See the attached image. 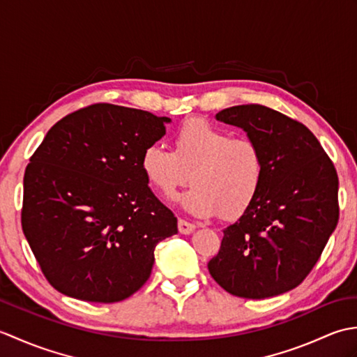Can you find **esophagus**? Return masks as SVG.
Segmentation results:
<instances>
[{"label": "esophagus", "mask_w": 357, "mask_h": 357, "mask_svg": "<svg viewBox=\"0 0 357 357\" xmlns=\"http://www.w3.org/2000/svg\"><path fill=\"white\" fill-rule=\"evenodd\" d=\"M195 229H196L195 224L187 222V221H184V219H179V221H178V230H179V233L190 234V233L195 231Z\"/></svg>", "instance_id": "esophagus-1"}]
</instances>
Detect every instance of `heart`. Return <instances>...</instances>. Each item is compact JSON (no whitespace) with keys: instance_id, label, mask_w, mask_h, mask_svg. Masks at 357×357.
Wrapping results in <instances>:
<instances>
[{"instance_id":"heart-1","label":"heart","mask_w":357,"mask_h":357,"mask_svg":"<svg viewBox=\"0 0 357 357\" xmlns=\"http://www.w3.org/2000/svg\"><path fill=\"white\" fill-rule=\"evenodd\" d=\"M147 184L172 198L188 179L193 187L178 198L196 218L244 215L261 192L265 173L262 151L256 142L234 138L225 128L202 118L187 119L174 133V150L150 144L141 155Z\"/></svg>"}]
</instances>
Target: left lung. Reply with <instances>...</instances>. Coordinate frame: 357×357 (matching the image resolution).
I'll return each instance as SVG.
<instances>
[{"label": "left lung", "mask_w": 357, "mask_h": 357, "mask_svg": "<svg viewBox=\"0 0 357 357\" xmlns=\"http://www.w3.org/2000/svg\"><path fill=\"white\" fill-rule=\"evenodd\" d=\"M259 146L265 173L257 198L224 229L208 262L225 291L265 299L293 290L319 261L339 219L335 165L308 128L259 104L216 113Z\"/></svg>", "instance_id": "8db88e82"}]
</instances>
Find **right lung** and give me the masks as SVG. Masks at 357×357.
Returning a JSON list of instances; mask_svg holds the SVG:
<instances>
[{
	"instance_id": "obj_1",
	"label": "right lung",
	"mask_w": 357,
	"mask_h": 357,
	"mask_svg": "<svg viewBox=\"0 0 357 357\" xmlns=\"http://www.w3.org/2000/svg\"><path fill=\"white\" fill-rule=\"evenodd\" d=\"M170 118L93 104L53 126L24 173L21 225L53 288L112 304L147 282L178 219L150 190L144 149Z\"/></svg>"
}]
</instances>
